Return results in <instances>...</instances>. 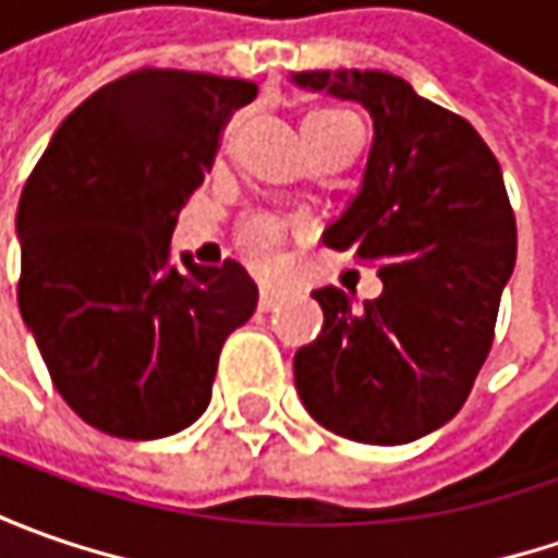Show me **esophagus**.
Segmentation results:
<instances>
[{
	"label": "esophagus",
	"instance_id": "1",
	"mask_svg": "<svg viewBox=\"0 0 558 558\" xmlns=\"http://www.w3.org/2000/svg\"><path fill=\"white\" fill-rule=\"evenodd\" d=\"M289 298L286 289H276V286H260V311H276L282 301Z\"/></svg>",
	"mask_w": 558,
	"mask_h": 558
}]
</instances>
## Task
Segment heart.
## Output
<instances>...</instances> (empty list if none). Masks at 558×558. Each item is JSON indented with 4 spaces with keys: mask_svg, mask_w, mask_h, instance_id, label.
Instances as JSON below:
<instances>
[{
    "mask_svg": "<svg viewBox=\"0 0 558 558\" xmlns=\"http://www.w3.org/2000/svg\"><path fill=\"white\" fill-rule=\"evenodd\" d=\"M329 120H351L344 111H313L311 118L304 120L307 123H329ZM286 239V226L272 217H251L239 229V245L245 251V257L254 264V267H269L276 260V251Z\"/></svg>",
    "mask_w": 558,
    "mask_h": 558,
    "instance_id": "obj_1",
    "label": "heart"
}]
</instances>
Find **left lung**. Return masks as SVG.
Returning <instances> with one entry per match:
<instances>
[{"label":"left lung","instance_id":"8db88e82","mask_svg":"<svg viewBox=\"0 0 558 558\" xmlns=\"http://www.w3.org/2000/svg\"><path fill=\"white\" fill-rule=\"evenodd\" d=\"M301 89L373 118L363 183L323 242L378 269L381 294L351 307L313 291L323 332L294 354V385L323 428L410 444L460 413L494 344L515 267V214L475 126L385 71H301Z\"/></svg>","mask_w":558,"mask_h":558}]
</instances>
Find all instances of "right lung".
<instances>
[{
  "label": "right lung",
  "instance_id": "right-lung-1",
  "mask_svg": "<svg viewBox=\"0 0 558 558\" xmlns=\"http://www.w3.org/2000/svg\"><path fill=\"white\" fill-rule=\"evenodd\" d=\"M254 96L235 76L133 71L64 118L21 192V316L58 395L105 435L192 425L223 341L257 307L242 264H170L180 207Z\"/></svg>",
  "mask_w": 558,
  "mask_h": 558
}]
</instances>
